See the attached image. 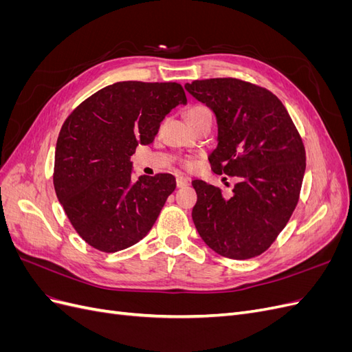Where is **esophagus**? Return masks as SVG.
I'll return each mask as SVG.
<instances>
[{"mask_svg": "<svg viewBox=\"0 0 352 352\" xmlns=\"http://www.w3.org/2000/svg\"><path fill=\"white\" fill-rule=\"evenodd\" d=\"M176 185H177V188H185V186H188V185H189V177H186V176H177Z\"/></svg>", "mask_w": 352, "mask_h": 352, "instance_id": "obj_1", "label": "esophagus"}]
</instances>
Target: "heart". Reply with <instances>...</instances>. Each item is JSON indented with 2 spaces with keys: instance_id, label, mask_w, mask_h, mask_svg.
Listing matches in <instances>:
<instances>
[{
  "instance_id": "b5f03b06",
  "label": "heart",
  "mask_w": 352,
  "mask_h": 352,
  "mask_svg": "<svg viewBox=\"0 0 352 352\" xmlns=\"http://www.w3.org/2000/svg\"><path fill=\"white\" fill-rule=\"evenodd\" d=\"M207 116H211V111L206 107V105H201V104H197V105H192L188 111H186V119L189 123H192L198 119H202V117H207ZM188 167H192L194 166V162H188L186 163Z\"/></svg>"
}]
</instances>
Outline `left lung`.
Wrapping results in <instances>:
<instances>
[{"instance_id": "left-lung-1", "label": "left lung", "mask_w": 352, "mask_h": 352, "mask_svg": "<svg viewBox=\"0 0 352 352\" xmlns=\"http://www.w3.org/2000/svg\"><path fill=\"white\" fill-rule=\"evenodd\" d=\"M214 113L217 175L235 177L232 195L194 180L195 228L223 257L247 260L267 250L291 219L305 173V150L285 105L270 91L225 78L186 83Z\"/></svg>"}]
</instances>
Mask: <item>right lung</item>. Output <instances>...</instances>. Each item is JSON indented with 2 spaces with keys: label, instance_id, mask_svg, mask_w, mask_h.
<instances>
[{
  "label": "right lung",
  "instance_id": "add662e5",
  "mask_svg": "<svg viewBox=\"0 0 352 352\" xmlns=\"http://www.w3.org/2000/svg\"><path fill=\"white\" fill-rule=\"evenodd\" d=\"M186 95L179 83L117 82L95 92L63 124L54 166L60 204L91 247L116 252L146 236L167 197L173 175L140 176L131 157L154 141L160 123Z\"/></svg>",
  "mask_w": 352,
  "mask_h": 352
}]
</instances>
